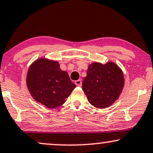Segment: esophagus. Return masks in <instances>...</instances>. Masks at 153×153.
<instances>
[{
    "mask_svg": "<svg viewBox=\"0 0 153 153\" xmlns=\"http://www.w3.org/2000/svg\"><path fill=\"white\" fill-rule=\"evenodd\" d=\"M75 84L77 86H78V87H81V86H82V81H81V80H76V81L75 82Z\"/></svg>",
    "mask_w": 153,
    "mask_h": 153,
    "instance_id": "esophagus-1",
    "label": "esophagus"
}]
</instances>
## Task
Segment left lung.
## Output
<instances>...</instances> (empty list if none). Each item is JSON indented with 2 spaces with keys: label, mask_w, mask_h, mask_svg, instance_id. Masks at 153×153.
I'll use <instances>...</instances> for the list:
<instances>
[{
  "label": "left lung",
  "mask_w": 153,
  "mask_h": 153,
  "mask_svg": "<svg viewBox=\"0 0 153 153\" xmlns=\"http://www.w3.org/2000/svg\"><path fill=\"white\" fill-rule=\"evenodd\" d=\"M124 83V75L118 65L113 62H95L88 66L82 89L92 105L106 108L118 98Z\"/></svg>",
  "instance_id": "1"
}]
</instances>
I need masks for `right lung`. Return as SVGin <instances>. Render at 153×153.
<instances>
[{
  "mask_svg": "<svg viewBox=\"0 0 153 153\" xmlns=\"http://www.w3.org/2000/svg\"><path fill=\"white\" fill-rule=\"evenodd\" d=\"M26 84L30 95L37 102L48 108L65 103L76 85L66 71L60 68L57 61L39 58L29 68Z\"/></svg>",
  "mask_w": 153,
  "mask_h": 153,
  "instance_id": "right-lung-1",
  "label": "right lung"
}]
</instances>
